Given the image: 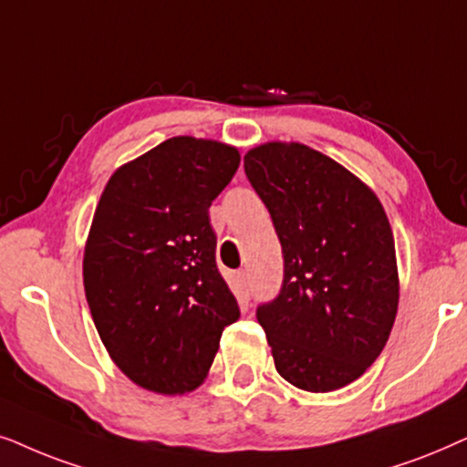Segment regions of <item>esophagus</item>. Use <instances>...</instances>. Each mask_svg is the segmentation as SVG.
<instances>
[{
	"label": "esophagus",
	"mask_w": 467,
	"mask_h": 467,
	"mask_svg": "<svg viewBox=\"0 0 467 467\" xmlns=\"http://www.w3.org/2000/svg\"><path fill=\"white\" fill-rule=\"evenodd\" d=\"M234 277H237L239 288L245 292V296H250V290H252V285H250V273H247V271H239Z\"/></svg>",
	"instance_id": "34e87169"
}]
</instances>
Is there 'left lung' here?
Instances as JSON below:
<instances>
[{
	"label": "left lung",
	"instance_id": "1",
	"mask_svg": "<svg viewBox=\"0 0 467 467\" xmlns=\"http://www.w3.org/2000/svg\"><path fill=\"white\" fill-rule=\"evenodd\" d=\"M244 166L282 244V288L256 309L275 369L309 393L346 387L380 357L395 322L389 217L350 171L298 142L260 145Z\"/></svg>",
	"mask_w": 467,
	"mask_h": 467
}]
</instances>
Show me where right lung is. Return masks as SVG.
Listing matches in <instances>:
<instances>
[{
    "mask_svg": "<svg viewBox=\"0 0 467 467\" xmlns=\"http://www.w3.org/2000/svg\"><path fill=\"white\" fill-rule=\"evenodd\" d=\"M241 155L175 136L121 166L99 198L83 258L99 339L130 380L164 395L194 390L239 320L217 271L209 207Z\"/></svg>",
    "mask_w": 467,
    "mask_h": 467,
    "instance_id": "add662e5",
    "label": "right lung"
}]
</instances>
